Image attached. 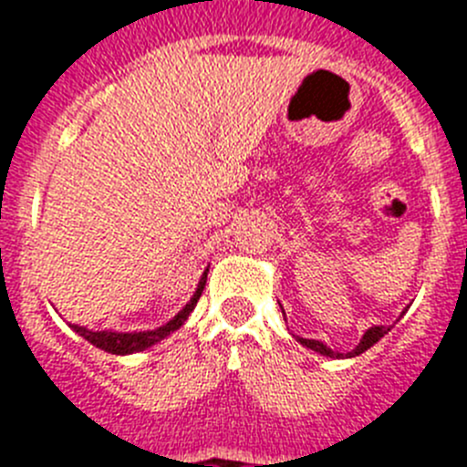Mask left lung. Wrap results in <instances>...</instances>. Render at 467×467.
Returning <instances> with one entry per match:
<instances>
[{"mask_svg": "<svg viewBox=\"0 0 467 467\" xmlns=\"http://www.w3.org/2000/svg\"><path fill=\"white\" fill-rule=\"evenodd\" d=\"M402 316H404V311H402ZM390 327H393V325H374V327H369L365 334H362L360 344H358L356 348L350 350V353H339V350H332V348H329V346H325L323 341H316V339H301V337H296V341H299L301 346H306V348H311V350H316V353H320V356H327V358H356V356H360V353H365L367 348H372V346L377 344V341H381L383 337H386V334L390 332Z\"/></svg>", "mask_w": 467, "mask_h": 467, "instance_id": "left-lung-1", "label": "left lung"}]
</instances>
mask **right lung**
<instances>
[{
	"label": "right lung",
	"mask_w": 467,
	"mask_h": 467,
	"mask_svg": "<svg viewBox=\"0 0 467 467\" xmlns=\"http://www.w3.org/2000/svg\"><path fill=\"white\" fill-rule=\"evenodd\" d=\"M205 280H208V269L203 271V275H201V280H198L196 292H193L192 299L187 301V306L177 313L172 320H168L166 325H161V327L156 329H144V332H114V329H100V332H93V329L81 327V325H69V327L79 334V337H84L88 344H93L95 348L107 350V353H111V356H130V353H140V350L151 348L154 344H159L161 339H166L168 334H172L175 329H180L184 323H187L189 313L196 308L198 299H201Z\"/></svg>",
	"instance_id": "1"
}]
</instances>
